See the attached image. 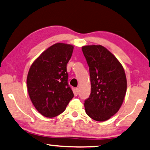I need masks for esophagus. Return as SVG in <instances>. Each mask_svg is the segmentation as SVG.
<instances>
[{
    "instance_id": "esophagus-1",
    "label": "esophagus",
    "mask_w": 150,
    "mask_h": 150,
    "mask_svg": "<svg viewBox=\"0 0 150 150\" xmlns=\"http://www.w3.org/2000/svg\"><path fill=\"white\" fill-rule=\"evenodd\" d=\"M75 93L76 94L79 93V88H75Z\"/></svg>"
}]
</instances>
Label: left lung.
I'll use <instances>...</instances> for the list:
<instances>
[{
  "label": "left lung",
  "instance_id": "8db88e82",
  "mask_svg": "<svg viewBox=\"0 0 150 150\" xmlns=\"http://www.w3.org/2000/svg\"><path fill=\"white\" fill-rule=\"evenodd\" d=\"M89 67L91 95L84 102L86 112L97 121H105L119 111L127 90L125 71L115 55L101 45L82 47Z\"/></svg>",
  "mask_w": 150,
  "mask_h": 150
}]
</instances>
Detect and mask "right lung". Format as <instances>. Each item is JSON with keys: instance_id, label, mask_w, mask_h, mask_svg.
Masks as SVG:
<instances>
[{"instance_id": "add662e5", "label": "right lung", "mask_w": 150, "mask_h": 150, "mask_svg": "<svg viewBox=\"0 0 150 150\" xmlns=\"http://www.w3.org/2000/svg\"><path fill=\"white\" fill-rule=\"evenodd\" d=\"M73 48L68 44H55L45 50L29 69L27 84L30 99L46 117L63 112L74 97L67 71Z\"/></svg>"}]
</instances>
